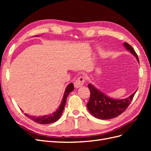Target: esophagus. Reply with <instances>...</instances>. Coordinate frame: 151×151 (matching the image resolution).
<instances>
[{"label": "esophagus", "instance_id": "34e87169", "mask_svg": "<svg viewBox=\"0 0 151 151\" xmlns=\"http://www.w3.org/2000/svg\"><path fill=\"white\" fill-rule=\"evenodd\" d=\"M85 78L84 76H81L79 78H77V80L74 83V87L76 88H79L80 87L83 86L85 83Z\"/></svg>", "mask_w": 151, "mask_h": 151}]
</instances>
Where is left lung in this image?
I'll return each instance as SVG.
<instances>
[{"label":"left lung","mask_w":151,"mask_h":151,"mask_svg":"<svg viewBox=\"0 0 151 151\" xmlns=\"http://www.w3.org/2000/svg\"><path fill=\"white\" fill-rule=\"evenodd\" d=\"M123 45L128 50L134 55L139 62L137 54L134 48L126 42ZM88 88L91 94L87 107L93 116L101 120L111 119L121 115L129 106L137 91L126 99H113L106 96L92 84H89Z\"/></svg>","instance_id":"1"}]
</instances>
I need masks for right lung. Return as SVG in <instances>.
Returning a JSON list of instances; mask_svg holds the SVG:
<instances>
[{
  "instance_id": "add662e5",
  "label": "right lung",
  "mask_w": 151,
  "mask_h": 151,
  "mask_svg": "<svg viewBox=\"0 0 151 151\" xmlns=\"http://www.w3.org/2000/svg\"><path fill=\"white\" fill-rule=\"evenodd\" d=\"M74 89V85H73L72 83H70L67 87L65 91L64 95H63L62 101L60 106H59L58 108L57 109V111H55L53 113L50 114L49 115L41 116L38 117L30 116L26 113H24V115L26 116H28L29 118H30L31 120L34 121L36 123H40V124H48V123H52L57 122L62 115V113L63 112V109H64L65 105L66 103V99L68 95L69 94V93L72 92Z\"/></svg>"
}]
</instances>
